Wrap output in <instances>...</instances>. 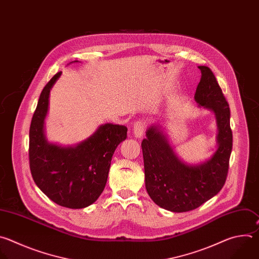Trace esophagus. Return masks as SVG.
Segmentation results:
<instances>
[{
  "label": "esophagus",
  "mask_w": 259,
  "mask_h": 259,
  "mask_svg": "<svg viewBox=\"0 0 259 259\" xmlns=\"http://www.w3.org/2000/svg\"><path fill=\"white\" fill-rule=\"evenodd\" d=\"M147 127V123L145 120H139L137 122H135L134 124V135L137 138H141L145 132Z\"/></svg>",
  "instance_id": "1"
}]
</instances>
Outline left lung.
<instances>
[{"label": "left lung", "mask_w": 259, "mask_h": 259, "mask_svg": "<svg viewBox=\"0 0 259 259\" xmlns=\"http://www.w3.org/2000/svg\"><path fill=\"white\" fill-rule=\"evenodd\" d=\"M198 68L202 75L195 100L212 110L218 121L219 148L213 156L200 165L185 164L156 126L147 131L142 142L147 192L158 206L172 212L198 208L222 190L228 177L233 147L229 103L213 72L207 66Z\"/></svg>", "instance_id": "1"}]
</instances>
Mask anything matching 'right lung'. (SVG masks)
I'll return each instance as SVG.
<instances>
[{
	"mask_svg": "<svg viewBox=\"0 0 259 259\" xmlns=\"http://www.w3.org/2000/svg\"><path fill=\"white\" fill-rule=\"evenodd\" d=\"M57 72L42 89L29 128L28 158L32 179L52 201L71 209L93 204L105 188L113 153L126 139L127 127L105 123L75 147L49 144L44 135L51 88Z\"/></svg>",
	"mask_w": 259,
	"mask_h": 259,
	"instance_id": "add662e5",
	"label": "right lung"
}]
</instances>
